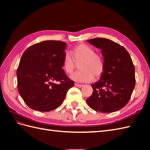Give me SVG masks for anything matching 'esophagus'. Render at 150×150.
<instances>
[{
    "label": "esophagus",
    "mask_w": 150,
    "mask_h": 150,
    "mask_svg": "<svg viewBox=\"0 0 150 150\" xmlns=\"http://www.w3.org/2000/svg\"><path fill=\"white\" fill-rule=\"evenodd\" d=\"M75 86H76V87L78 88H82L83 87V84H77V83H75Z\"/></svg>",
    "instance_id": "1"
}]
</instances>
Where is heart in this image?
Instances as JSON below:
<instances>
[{
    "instance_id": "b5f03b06",
    "label": "heart",
    "mask_w": 150,
    "mask_h": 150,
    "mask_svg": "<svg viewBox=\"0 0 150 150\" xmlns=\"http://www.w3.org/2000/svg\"><path fill=\"white\" fill-rule=\"evenodd\" d=\"M72 56L66 53L62 67L67 74H71L79 65L80 71L71 76V78L79 83H89L94 78L99 79L105 69V62L101 54L86 44H79L72 49Z\"/></svg>"
}]
</instances>
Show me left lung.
Listing matches in <instances>:
<instances>
[{
	"label": "left lung",
	"instance_id": "obj_1",
	"mask_svg": "<svg viewBox=\"0 0 150 150\" xmlns=\"http://www.w3.org/2000/svg\"><path fill=\"white\" fill-rule=\"evenodd\" d=\"M88 42L101 49L105 69L101 79L91 86L93 93L86 99L96 111L111 112L126 105L135 86V69L126 49L112 40L94 38Z\"/></svg>",
	"mask_w": 150,
	"mask_h": 150
}]
</instances>
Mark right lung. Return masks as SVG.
Here are the masks:
<instances>
[{
  "label": "right lung",
  "mask_w": 150,
  "mask_h": 150,
  "mask_svg": "<svg viewBox=\"0 0 150 150\" xmlns=\"http://www.w3.org/2000/svg\"><path fill=\"white\" fill-rule=\"evenodd\" d=\"M66 49L64 42L45 40L32 45L22 54L17 70V88L30 108L41 112L55 110L74 86L62 67Z\"/></svg>",
  "instance_id": "1"
}]
</instances>
